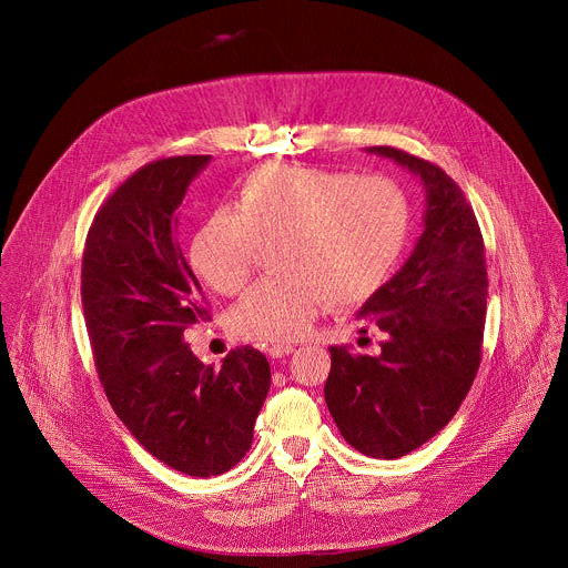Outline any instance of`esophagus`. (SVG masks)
<instances>
[{"instance_id": "34e87169", "label": "esophagus", "mask_w": 568, "mask_h": 568, "mask_svg": "<svg viewBox=\"0 0 568 568\" xmlns=\"http://www.w3.org/2000/svg\"><path fill=\"white\" fill-rule=\"evenodd\" d=\"M267 353H270L272 359H281V357H285V355H292V353H294V346H290V344H274V346L267 348Z\"/></svg>"}]
</instances>
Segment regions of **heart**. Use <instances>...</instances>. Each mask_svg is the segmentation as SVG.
Segmentation results:
<instances>
[{
  "label": "heart",
  "mask_w": 568,
  "mask_h": 568,
  "mask_svg": "<svg viewBox=\"0 0 568 568\" xmlns=\"http://www.w3.org/2000/svg\"><path fill=\"white\" fill-rule=\"evenodd\" d=\"M235 211L215 209L193 237L191 267L217 294L247 287L263 250L274 278L231 312L247 342H292L331 305L348 310L375 296L407 247L412 211L384 175L265 164L237 182Z\"/></svg>",
  "instance_id": "heart-1"
}]
</instances>
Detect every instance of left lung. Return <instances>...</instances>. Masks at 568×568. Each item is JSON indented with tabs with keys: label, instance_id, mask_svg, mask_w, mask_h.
Returning a JSON list of instances; mask_svg holds the SVG:
<instances>
[{
	"label": "left lung",
	"instance_id": "left-lung-1",
	"mask_svg": "<svg viewBox=\"0 0 568 568\" xmlns=\"http://www.w3.org/2000/svg\"><path fill=\"white\" fill-rule=\"evenodd\" d=\"M418 175L425 231L412 258L359 310L362 333L386 339L377 357L331 346L326 404L344 440L373 458H399L458 412L483 353L488 265L474 209L436 164L393 145L368 148Z\"/></svg>",
	"mask_w": 568,
	"mask_h": 568
}]
</instances>
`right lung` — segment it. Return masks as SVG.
<instances>
[{"instance_id":"right-lung-1","label":"right lung","mask_w":568,"mask_h":568,"mask_svg":"<svg viewBox=\"0 0 568 568\" xmlns=\"http://www.w3.org/2000/svg\"><path fill=\"white\" fill-rule=\"evenodd\" d=\"M209 154L150 161L99 209L88 231L80 298L105 395L130 434L161 463L217 476L252 447L270 390V362L252 346L222 368L184 344L211 321L202 287L175 240V211Z\"/></svg>"}]
</instances>
